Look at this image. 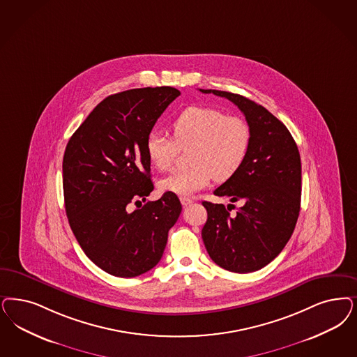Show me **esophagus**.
Here are the masks:
<instances>
[{
  "instance_id": "34e87169",
  "label": "esophagus",
  "mask_w": 357,
  "mask_h": 357,
  "mask_svg": "<svg viewBox=\"0 0 357 357\" xmlns=\"http://www.w3.org/2000/svg\"><path fill=\"white\" fill-rule=\"evenodd\" d=\"M194 200L191 199V197H181V203H182V206H188V204H191Z\"/></svg>"
}]
</instances>
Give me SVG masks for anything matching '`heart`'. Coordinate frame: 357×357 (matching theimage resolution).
<instances>
[{"mask_svg":"<svg viewBox=\"0 0 357 357\" xmlns=\"http://www.w3.org/2000/svg\"><path fill=\"white\" fill-rule=\"evenodd\" d=\"M172 139L150 133L146 154L160 172H169L179 149H188L190 166L160 182V190L188 197L209 185L212 178L225 182L243 166L250 144L248 123L237 116L209 107H188L172 123Z\"/></svg>","mask_w":357,"mask_h":357,"instance_id":"heart-1","label":"heart"}]
</instances>
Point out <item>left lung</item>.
<instances>
[{
	"mask_svg": "<svg viewBox=\"0 0 357 357\" xmlns=\"http://www.w3.org/2000/svg\"><path fill=\"white\" fill-rule=\"evenodd\" d=\"M200 91L232 101L250 130L243 166L213 191L243 206L231 215L224 204L203 202L208 218L202 238L209 257L222 269L259 271L282 252L294 232L301 209V155L287 128L262 105L225 91Z\"/></svg>",
	"mask_w": 357,
	"mask_h": 357,
	"instance_id": "8db88e82",
	"label": "left lung"
}]
</instances>
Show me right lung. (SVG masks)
<instances>
[{
	"label": "right lung",
	"mask_w": 357,
	"mask_h": 357,
	"mask_svg": "<svg viewBox=\"0 0 357 357\" xmlns=\"http://www.w3.org/2000/svg\"><path fill=\"white\" fill-rule=\"evenodd\" d=\"M181 92L135 88L104 98L70 138L63 157V192L70 227L86 257L114 277L132 278L162 259L182 204L165 192L128 212L154 190L146 139Z\"/></svg>",
	"instance_id": "obj_1"
}]
</instances>
